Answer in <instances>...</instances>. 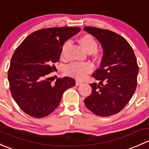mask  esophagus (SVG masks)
I'll return each mask as SVG.
<instances>
[{
	"label": "esophagus",
	"instance_id": "34e87169",
	"mask_svg": "<svg viewBox=\"0 0 149 149\" xmlns=\"http://www.w3.org/2000/svg\"><path fill=\"white\" fill-rule=\"evenodd\" d=\"M81 84H82V82H81V81H76V86H79L81 85Z\"/></svg>",
	"mask_w": 149,
	"mask_h": 149
}]
</instances>
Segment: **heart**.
Masks as SVG:
<instances>
[{
	"label": "heart",
	"instance_id": "1",
	"mask_svg": "<svg viewBox=\"0 0 149 149\" xmlns=\"http://www.w3.org/2000/svg\"><path fill=\"white\" fill-rule=\"evenodd\" d=\"M80 46L88 54H91L93 57H99V53L97 51L98 43L96 40L90 34H86L80 37L78 40ZM68 41L65 42L63 46L61 53V56L63 58L65 55V51L69 46ZM93 69V67L88 63H73L68 65L65 69V73L68 76L76 78L77 79H82L88 73H90Z\"/></svg>",
	"mask_w": 149,
	"mask_h": 149
}]
</instances>
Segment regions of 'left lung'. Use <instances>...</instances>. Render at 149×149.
<instances>
[{
  "label": "left lung",
  "mask_w": 149,
  "mask_h": 149,
  "mask_svg": "<svg viewBox=\"0 0 149 149\" xmlns=\"http://www.w3.org/2000/svg\"><path fill=\"white\" fill-rule=\"evenodd\" d=\"M84 29L98 39L103 50L100 68L92 75L99 83L90 84L91 93L84 103L95 115L110 116L120 112L135 92L139 73L136 58L121 36L98 28Z\"/></svg>",
  "instance_id": "left-lung-1"
}]
</instances>
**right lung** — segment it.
I'll use <instances>...</instances> for the list:
<instances>
[{"label":"right lung","mask_w":149,"mask_h":149,"mask_svg":"<svg viewBox=\"0 0 149 149\" xmlns=\"http://www.w3.org/2000/svg\"><path fill=\"white\" fill-rule=\"evenodd\" d=\"M81 31L77 27L40 29L28 36L16 48L8 73L11 95L20 108L34 118H43L58 106L65 90L76 81L57 79L54 85L50 73L56 70L64 43Z\"/></svg>","instance_id":"obj_1"}]
</instances>
